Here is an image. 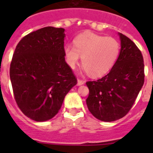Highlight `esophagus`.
Listing matches in <instances>:
<instances>
[{
    "label": "esophagus",
    "instance_id": "34e87169",
    "mask_svg": "<svg viewBox=\"0 0 153 153\" xmlns=\"http://www.w3.org/2000/svg\"><path fill=\"white\" fill-rule=\"evenodd\" d=\"M85 83V81L84 80H82V79H77V86H81V85H83Z\"/></svg>",
    "mask_w": 153,
    "mask_h": 153
}]
</instances>
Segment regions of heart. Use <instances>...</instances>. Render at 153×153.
I'll use <instances>...</instances> for the list:
<instances>
[{"label":"heart","mask_w":153,"mask_h":153,"mask_svg":"<svg viewBox=\"0 0 153 153\" xmlns=\"http://www.w3.org/2000/svg\"><path fill=\"white\" fill-rule=\"evenodd\" d=\"M120 43L113 37H106L91 32L76 36L74 47L67 45L63 52L69 67L75 68L82 57L83 70L93 77L107 74L120 55Z\"/></svg>","instance_id":"obj_1"}]
</instances>
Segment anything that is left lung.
<instances>
[{"label": "left lung", "mask_w": 153, "mask_h": 153, "mask_svg": "<svg viewBox=\"0 0 153 153\" xmlns=\"http://www.w3.org/2000/svg\"><path fill=\"white\" fill-rule=\"evenodd\" d=\"M121 49L109 74L86 82V105L93 117L104 122L123 118L130 110L144 83V63L141 51L125 35L119 33Z\"/></svg>", "instance_id": "obj_1"}]
</instances>
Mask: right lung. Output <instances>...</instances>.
Here are the masks:
<instances>
[{"label": "right lung", "mask_w": 153, "mask_h": 153, "mask_svg": "<svg viewBox=\"0 0 153 153\" xmlns=\"http://www.w3.org/2000/svg\"><path fill=\"white\" fill-rule=\"evenodd\" d=\"M64 30L46 27L33 31L13 53L10 78L14 98L22 113L36 122L55 117L77 83L65 61Z\"/></svg>", "instance_id": "obj_1"}]
</instances>
